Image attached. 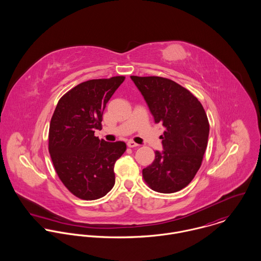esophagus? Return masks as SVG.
Returning a JSON list of instances; mask_svg holds the SVG:
<instances>
[{
  "label": "esophagus",
  "mask_w": 261,
  "mask_h": 261,
  "mask_svg": "<svg viewBox=\"0 0 261 261\" xmlns=\"http://www.w3.org/2000/svg\"><path fill=\"white\" fill-rule=\"evenodd\" d=\"M127 147H128V148H137V147H139V145L136 144V143L133 142V141H128V142H127Z\"/></svg>",
  "instance_id": "obj_1"
}]
</instances>
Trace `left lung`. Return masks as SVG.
<instances>
[{"mask_svg":"<svg viewBox=\"0 0 261 261\" xmlns=\"http://www.w3.org/2000/svg\"><path fill=\"white\" fill-rule=\"evenodd\" d=\"M148 103L154 122L165 126L164 150L143 170L147 185L159 193H175L196 176L208 144L209 121L203 106L187 88L160 76H130Z\"/></svg>","mask_w":261,"mask_h":261,"instance_id":"left-lung-1","label":"left lung"}]
</instances>
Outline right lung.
Returning a JSON list of instances; mask_svg holds the SVG:
<instances>
[{"mask_svg": "<svg viewBox=\"0 0 261 261\" xmlns=\"http://www.w3.org/2000/svg\"><path fill=\"white\" fill-rule=\"evenodd\" d=\"M124 76L91 79L67 91L51 117L48 149L60 181L82 200L106 196L114 185V163L125 151L123 142L108 143L94 136L102 114Z\"/></svg>", "mask_w": 261, "mask_h": 261, "instance_id": "right-lung-1", "label": "right lung"}]
</instances>
